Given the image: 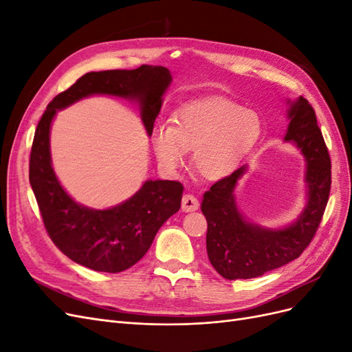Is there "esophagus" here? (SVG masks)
Listing matches in <instances>:
<instances>
[{"mask_svg":"<svg viewBox=\"0 0 352 352\" xmlns=\"http://www.w3.org/2000/svg\"><path fill=\"white\" fill-rule=\"evenodd\" d=\"M198 207H199V202H198V199L194 195H190V194H185L184 195V198H182V210L185 212L195 211V210H198Z\"/></svg>","mask_w":352,"mask_h":352,"instance_id":"esophagus-1","label":"esophagus"}]
</instances>
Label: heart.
<instances>
[{
  "mask_svg": "<svg viewBox=\"0 0 352 352\" xmlns=\"http://www.w3.org/2000/svg\"><path fill=\"white\" fill-rule=\"evenodd\" d=\"M260 135L257 113L225 98L208 97L180 107L175 124L157 126L151 142L166 170L179 168L186 151H194L195 172L206 180H220L239 166Z\"/></svg>",
  "mask_w": 352,
  "mask_h": 352,
  "instance_id": "1",
  "label": "heart"
}]
</instances>
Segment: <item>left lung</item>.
Returning a JSON list of instances; mask_svg holds the SVG:
<instances>
[{
    "label": "left lung",
    "mask_w": 352,
    "mask_h": 352,
    "mask_svg": "<svg viewBox=\"0 0 352 352\" xmlns=\"http://www.w3.org/2000/svg\"><path fill=\"white\" fill-rule=\"evenodd\" d=\"M289 126L285 141L294 142L305 157L307 206L292 225L267 229L245 219L235 201V188L247 166L220 179L201 204L207 219V254L225 279H252L300 257L320 225L329 201L332 172L330 157L311 104L300 97L287 101Z\"/></svg>",
    "instance_id": "8db88e82"
}]
</instances>
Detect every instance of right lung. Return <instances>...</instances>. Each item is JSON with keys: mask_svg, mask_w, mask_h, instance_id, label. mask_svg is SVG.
I'll use <instances>...</instances> for the list:
<instances>
[{"mask_svg": "<svg viewBox=\"0 0 352 352\" xmlns=\"http://www.w3.org/2000/svg\"><path fill=\"white\" fill-rule=\"evenodd\" d=\"M172 74L163 66L105 70L83 74L48 104L36 126L29 160V182L48 236L70 260L95 272L119 273L140 261L163 223L180 208L184 186L176 180H146L122 204L94 210L78 204L54 173L50 129L57 110L91 95H113L138 101L151 136Z\"/></svg>", "mask_w": 352, "mask_h": 352, "instance_id": "right-lung-1", "label": "right lung"}]
</instances>
